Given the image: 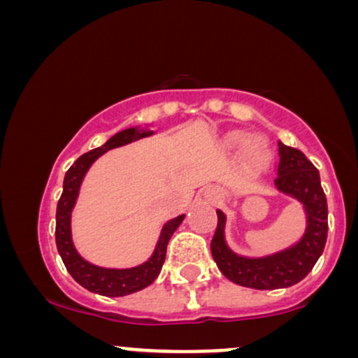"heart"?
<instances>
[{"instance_id":"1","label":"heart","mask_w":358,"mask_h":358,"mask_svg":"<svg viewBox=\"0 0 358 358\" xmlns=\"http://www.w3.org/2000/svg\"><path fill=\"white\" fill-rule=\"evenodd\" d=\"M248 139L249 134L245 131H232L227 139H225V143H227L229 148H236V150L245 146L244 158L250 168L261 170V168L268 166L271 159H273V148H271L269 143L264 138H257L245 145V143L248 142Z\"/></svg>"}]
</instances>
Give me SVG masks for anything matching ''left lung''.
<instances>
[{
  "mask_svg": "<svg viewBox=\"0 0 358 358\" xmlns=\"http://www.w3.org/2000/svg\"><path fill=\"white\" fill-rule=\"evenodd\" d=\"M279 165L274 185L294 196L306 212V231L294 245L264 257H242L225 244V215L217 210V229L210 242L220 273L236 285L254 289L293 286L308 276L322 256L328 234V207L318 170L296 148L279 141Z\"/></svg>",
  "mask_w": 358,
  "mask_h": 358,
  "instance_id": "1",
  "label": "left lung"
}]
</instances>
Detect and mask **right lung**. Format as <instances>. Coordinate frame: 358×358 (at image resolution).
I'll return each mask as SVG.
<instances>
[{
  "instance_id": "obj_1",
  "label": "right lung",
  "mask_w": 358,
  "mask_h": 358,
  "mask_svg": "<svg viewBox=\"0 0 358 358\" xmlns=\"http://www.w3.org/2000/svg\"><path fill=\"white\" fill-rule=\"evenodd\" d=\"M153 131L148 129H138V127H129V129L119 131L113 138L108 139L104 145L96 148V150L84 153L77 158V162L69 168L67 173L64 178V190H62L60 200L57 203V213H55V242L59 254L64 261L65 268H67L71 276L89 289L90 293L102 294V296H126V294L136 293V291L143 289V287L150 286L151 282L158 278L159 271H162L163 262H165L166 256V245L170 237L182 224L185 215H178L175 219L168 220L163 225L162 234H159L158 244H156L153 256L148 259L146 262L136 266V268L129 269H108L94 266L80 257L73 248L72 242V232H71V215L72 208L76 205L77 195H79V188L82 180H84L85 173L106 151L113 150V148L124 146L127 143H133L136 139L151 136Z\"/></svg>"
}]
</instances>
